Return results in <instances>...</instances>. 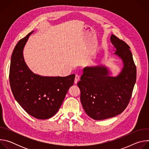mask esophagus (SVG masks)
Returning <instances> with one entry per match:
<instances>
[{
	"mask_svg": "<svg viewBox=\"0 0 149 149\" xmlns=\"http://www.w3.org/2000/svg\"><path fill=\"white\" fill-rule=\"evenodd\" d=\"M79 79V76L78 75H76L75 77V80H74V83L77 84L78 82V81Z\"/></svg>",
	"mask_w": 149,
	"mask_h": 149,
	"instance_id": "34e87169",
	"label": "esophagus"
}]
</instances>
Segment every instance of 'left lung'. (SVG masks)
Returning a JSON list of instances; mask_svg holds the SVG:
<instances>
[{
    "instance_id": "left-lung-1",
    "label": "left lung",
    "mask_w": 149,
    "mask_h": 149,
    "mask_svg": "<svg viewBox=\"0 0 149 149\" xmlns=\"http://www.w3.org/2000/svg\"><path fill=\"white\" fill-rule=\"evenodd\" d=\"M110 40L114 54L123 61V67L116 77L105 65L86 67L77 85L81 102L87 114L101 120L121 114L128 105L136 81V67L130 47L114 35Z\"/></svg>"
}]
</instances>
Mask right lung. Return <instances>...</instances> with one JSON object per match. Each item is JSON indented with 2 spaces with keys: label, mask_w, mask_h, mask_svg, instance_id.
Masks as SVG:
<instances>
[{
  "label": "right lung",
  "mask_w": 149,
  "mask_h": 149,
  "mask_svg": "<svg viewBox=\"0 0 149 149\" xmlns=\"http://www.w3.org/2000/svg\"><path fill=\"white\" fill-rule=\"evenodd\" d=\"M32 31L20 39L12 52L9 81L13 95L29 115L44 120L59 110L68 89L74 84L75 74L67 77H44L34 74L27 66L23 51Z\"/></svg>",
  "instance_id": "obj_1"
}]
</instances>
